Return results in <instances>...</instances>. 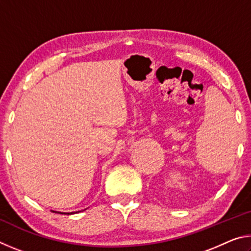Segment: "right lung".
Returning <instances> with one entry per match:
<instances>
[{"instance_id": "1", "label": "right lung", "mask_w": 251, "mask_h": 251, "mask_svg": "<svg viewBox=\"0 0 251 251\" xmlns=\"http://www.w3.org/2000/svg\"><path fill=\"white\" fill-rule=\"evenodd\" d=\"M53 212H58V214H63V215H73L75 214V212H78V211H73V212H59V211H54L52 210Z\"/></svg>"}]
</instances>
